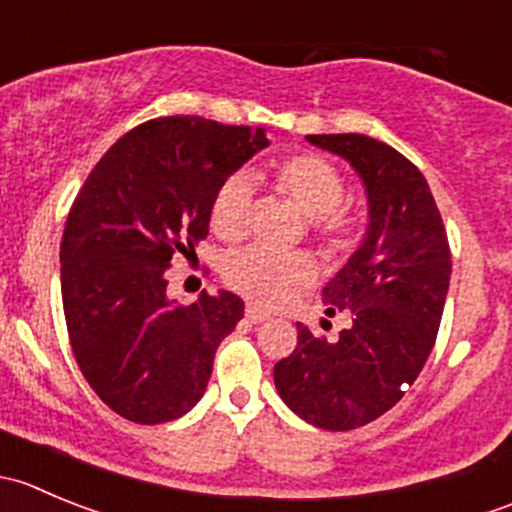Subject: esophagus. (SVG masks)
Here are the masks:
<instances>
[{"instance_id": "34e87169", "label": "esophagus", "mask_w": 512, "mask_h": 512, "mask_svg": "<svg viewBox=\"0 0 512 512\" xmlns=\"http://www.w3.org/2000/svg\"><path fill=\"white\" fill-rule=\"evenodd\" d=\"M245 317H247V322L260 324V322H265V319H270V314H267L262 307H257V304L250 302V304H247V307H245Z\"/></svg>"}]
</instances>
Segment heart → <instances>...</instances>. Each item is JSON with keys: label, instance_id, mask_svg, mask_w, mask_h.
Masks as SVG:
<instances>
[{"label": "heart", "instance_id": "b5f03b06", "mask_svg": "<svg viewBox=\"0 0 512 512\" xmlns=\"http://www.w3.org/2000/svg\"><path fill=\"white\" fill-rule=\"evenodd\" d=\"M275 183L312 220L319 245L327 252H344L356 242V220L344 203V180L332 163L314 153H297L275 165ZM252 185L245 175H230L213 195L210 227L223 240H240L250 223ZM314 265L304 255H282L265 247H245L225 265V280L242 297L265 307H277L314 282Z\"/></svg>", "mask_w": 512, "mask_h": 512}]
</instances>
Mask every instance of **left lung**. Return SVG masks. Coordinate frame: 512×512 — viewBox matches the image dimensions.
Masks as SVG:
<instances>
[{
    "mask_svg": "<svg viewBox=\"0 0 512 512\" xmlns=\"http://www.w3.org/2000/svg\"><path fill=\"white\" fill-rule=\"evenodd\" d=\"M307 141L359 173L369 225L322 289L327 317L347 312L352 324L334 342L297 324V347L275 364V386L312 426L352 431L399 404L421 374L446 304L451 250L431 188L409 158L361 133Z\"/></svg>",
    "mask_w": 512,
    "mask_h": 512,
    "instance_id": "1",
    "label": "left lung"
}]
</instances>
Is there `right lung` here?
Returning a JSON list of instances; mask_svg holds the SVG:
<instances>
[{
	"label": "right lung",
	"mask_w": 512,
	"mask_h": 512,
	"mask_svg": "<svg viewBox=\"0 0 512 512\" xmlns=\"http://www.w3.org/2000/svg\"><path fill=\"white\" fill-rule=\"evenodd\" d=\"M267 146L265 128L156 118L118 138L76 195L61 240L66 329L81 374L118 416L153 426L203 399L245 302L220 289L185 307L165 292V270L195 255L215 190Z\"/></svg>",
	"instance_id": "add662e5"
}]
</instances>
